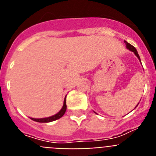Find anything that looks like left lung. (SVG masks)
<instances>
[{
    "mask_svg": "<svg viewBox=\"0 0 156 156\" xmlns=\"http://www.w3.org/2000/svg\"><path fill=\"white\" fill-rule=\"evenodd\" d=\"M124 43L125 44H126V48H127L128 50H129L130 51H132V52H133V53H134V55L136 56H137V58L139 59V61H140V62L141 63V62H140V56H139V55H138V53H137V50H136V48H134V47L133 46H132L131 44H129V43L128 42H126V41H124ZM139 104V103H138ZM138 104H137V105H138ZM137 106H136V107H137ZM136 107H135V108H136ZM95 113H96V112H95Z\"/></svg>",
    "mask_w": 156,
    "mask_h": 156,
    "instance_id": "1",
    "label": "left lung"
}]
</instances>
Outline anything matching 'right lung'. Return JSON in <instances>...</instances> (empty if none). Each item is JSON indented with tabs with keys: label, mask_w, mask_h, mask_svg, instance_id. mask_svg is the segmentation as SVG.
<instances>
[{
	"label": "right lung",
	"mask_w": 156,
	"mask_h": 156,
	"mask_svg": "<svg viewBox=\"0 0 156 156\" xmlns=\"http://www.w3.org/2000/svg\"><path fill=\"white\" fill-rule=\"evenodd\" d=\"M66 98L64 99V102H63V106L62 108H61V110L56 113L55 115H51V116H49V117H45V118H41V119H35V118H30L32 120L36 121V122H52V121H55V120H57V119H60L62 116H63V115L65 114L66 111Z\"/></svg>",
	"instance_id": "obj_1"
}]
</instances>
